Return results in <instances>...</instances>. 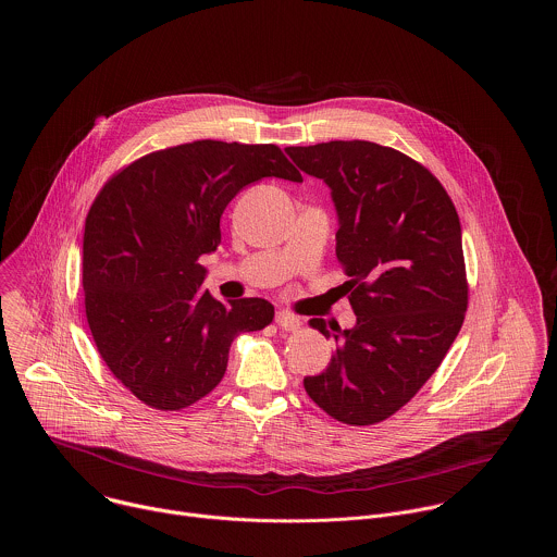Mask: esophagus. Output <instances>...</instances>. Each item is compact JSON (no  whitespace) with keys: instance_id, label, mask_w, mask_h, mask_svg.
<instances>
[{"instance_id":"obj_1","label":"esophagus","mask_w":557,"mask_h":557,"mask_svg":"<svg viewBox=\"0 0 557 557\" xmlns=\"http://www.w3.org/2000/svg\"><path fill=\"white\" fill-rule=\"evenodd\" d=\"M274 319H276V325H278L281 330L294 332V330H298V327H300V318H298V315H294V313H289V311H278Z\"/></svg>"}]
</instances>
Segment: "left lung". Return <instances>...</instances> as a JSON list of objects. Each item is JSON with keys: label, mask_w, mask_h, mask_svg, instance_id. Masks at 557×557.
I'll use <instances>...</instances> for the list:
<instances>
[{"label": "left lung", "mask_w": 557, "mask_h": 557, "mask_svg": "<svg viewBox=\"0 0 557 557\" xmlns=\"http://www.w3.org/2000/svg\"><path fill=\"white\" fill-rule=\"evenodd\" d=\"M285 152L332 190L356 313L354 327H332L336 351L323 373L305 377L307 395L338 422H382L437 371L463 325L459 214L440 180L393 148L327 141ZM311 325L330 336L323 319Z\"/></svg>", "instance_id": "1"}]
</instances>
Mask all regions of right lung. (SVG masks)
Instances as JSON below:
<instances>
[{"instance_id": "1", "label": "right lung", "mask_w": 557, "mask_h": 557, "mask_svg": "<svg viewBox=\"0 0 557 557\" xmlns=\"http://www.w3.org/2000/svg\"><path fill=\"white\" fill-rule=\"evenodd\" d=\"M261 177L302 182L278 146L193 141L117 171L83 234L85 315L109 371L146 405L175 411L210 395L242 332L263 330V298L221 302L201 289L199 257L221 244V216Z\"/></svg>"}]
</instances>
